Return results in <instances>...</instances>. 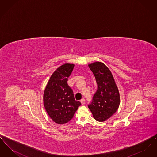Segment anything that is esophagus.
Here are the masks:
<instances>
[{
	"mask_svg": "<svg viewBox=\"0 0 157 157\" xmlns=\"http://www.w3.org/2000/svg\"><path fill=\"white\" fill-rule=\"evenodd\" d=\"M81 102L82 105L85 104V99H84V98H82V99L81 100Z\"/></svg>",
	"mask_w": 157,
	"mask_h": 157,
	"instance_id": "1",
	"label": "esophagus"
}]
</instances>
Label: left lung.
Here are the masks:
<instances>
[{
    "label": "left lung",
    "mask_w": 157,
    "mask_h": 157,
    "mask_svg": "<svg viewBox=\"0 0 157 157\" xmlns=\"http://www.w3.org/2000/svg\"><path fill=\"white\" fill-rule=\"evenodd\" d=\"M97 83L98 89L88 108L94 119L104 122L118 110L120 104L119 90L111 72L104 63L89 64Z\"/></svg>",
    "instance_id": "left-lung-1"
}]
</instances>
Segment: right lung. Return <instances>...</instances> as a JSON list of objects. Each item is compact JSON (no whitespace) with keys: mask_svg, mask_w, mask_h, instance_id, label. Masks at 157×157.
<instances>
[{"mask_svg":"<svg viewBox=\"0 0 157 157\" xmlns=\"http://www.w3.org/2000/svg\"><path fill=\"white\" fill-rule=\"evenodd\" d=\"M74 64L65 63L51 75L44 94V105L50 118L56 123L63 124L71 120L81 105L74 98L73 90L67 84V78Z\"/></svg>","mask_w":157,"mask_h":157,"instance_id":"add662e5","label":"right lung"}]
</instances>
